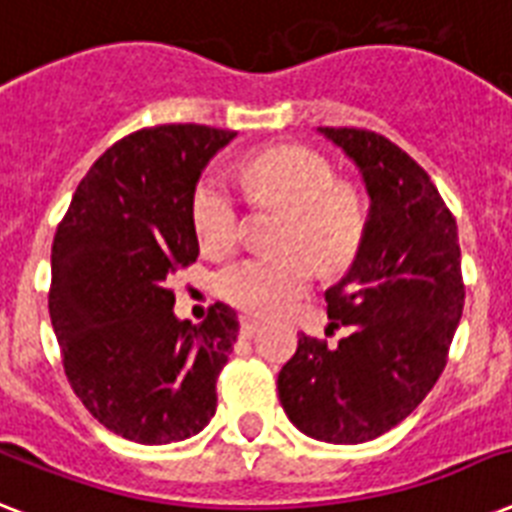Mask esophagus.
I'll list each match as a JSON object with an SVG mask.
<instances>
[{"label": "esophagus", "instance_id": "1", "mask_svg": "<svg viewBox=\"0 0 512 512\" xmlns=\"http://www.w3.org/2000/svg\"><path fill=\"white\" fill-rule=\"evenodd\" d=\"M260 329V321L252 319V316H241L239 319V332L241 337H252Z\"/></svg>", "mask_w": 512, "mask_h": 512}]
</instances>
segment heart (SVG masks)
Returning <instances> with one entry per match:
<instances>
[{"mask_svg": "<svg viewBox=\"0 0 512 512\" xmlns=\"http://www.w3.org/2000/svg\"><path fill=\"white\" fill-rule=\"evenodd\" d=\"M241 175L255 196L289 207L281 244H300L327 271L345 268L356 257L369 217L366 201L353 185L337 180L327 156L305 146H276L247 159ZM191 220L207 252H225L236 241L239 196L220 172L209 170L196 180ZM310 256L295 247L241 257L223 268L217 289L249 316H273L311 289L316 265Z\"/></svg>", "mask_w": 512, "mask_h": 512, "instance_id": "heart-1", "label": "heart"}]
</instances>
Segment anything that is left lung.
Wrapping results in <instances>:
<instances>
[{"mask_svg": "<svg viewBox=\"0 0 512 512\" xmlns=\"http://www.w3.org/2000/svg\"><path fill=\"white\" fill-rule=\"evenodd\" d=\"M353 159L369 220L356 260L327 289L329 327L350 335H300L281 366L279 398L305 436L364 444L420 406L446 366L465 305L460 236L441 193L396 143L356 127H319Z\"/></svg>", "mask_w": 512, "mask_h": 512, "instance_id": "1", "label": "left lung"}]
</instances>
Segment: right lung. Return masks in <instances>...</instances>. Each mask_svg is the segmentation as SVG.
I'll list each match as a JSON object with an SVG mask.
<instances>
[{"instance_id":"right-lung-1","label":"right lung","mask_w":512,"mask_h":512,"mask_svg":"<svg viewBox=\"0 0 512 512\" xmlns=\"http://www.w3.org/2000/svg\"><path fill=\"white\" fill-rule=\"evenodd\" d=\"M233 138L204 124L132 132L82 177L52 241L50 319L68 382L135 444L185 441L215 417L239 321L223 303L201 324L180 321L170 281L199 257L193 185Z\"/></svg>"}]
</instances>
